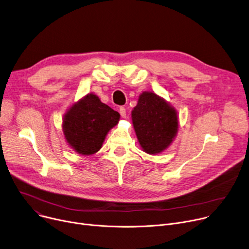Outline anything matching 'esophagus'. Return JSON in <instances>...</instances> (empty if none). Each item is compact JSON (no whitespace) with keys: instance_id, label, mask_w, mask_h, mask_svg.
<instances>
[{"instance_id":"obj_1","label":"esophagus","mask_w":249,"mask_h":249,"mask_svg":"<svg viewBox=\"0 0 249 249\" xmlns=\"http://www.w3.org/2000/svg\"><path fill=\"white\" fill-rule=\"evenodd\" d=\"M119 112H120V114H121V116H122L123 118H126V109L124 107H120Z\"/></svg>"}]
</instances>
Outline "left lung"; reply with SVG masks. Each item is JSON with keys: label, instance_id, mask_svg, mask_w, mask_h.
Masks as SVG:
<instances>
[{"label": "left lung", "instance_id": "1", "mask_svg": "<svg viewBox=\"0 0 249 249\" xmlns=\"http://www.w3.org/2000/svg\"><path fill=\"white\" fill-rule=\"evenodd\" d=\"M136 135L144 151L155 154L166 149L176 135V112L162 98L152 92H143L132 111Z\"/></svg>", "mask_w": 249, "mask_h": 249}]
</instances>
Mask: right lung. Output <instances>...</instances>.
Wrapping results in <instances>:
<instances>
[{"label": "right lung", "mask_w": 249, "mask_h": 249, "mask_svg": "<svg viewBox=\"0 0 249 249\" xmlns=\"http://www.w3.org/2000/svg\"><path fill=\"white\" fill-rule=\"evenodd\" d=\"M120 114L102 103L96 95H87L66 113L63 131L66 140L80 154L100 150L108 131L118 123Z\"/></svg>", "instance_id": "1"}]
</instances>
